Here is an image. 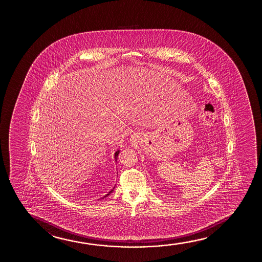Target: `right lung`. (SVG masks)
Listing matches in <instances>:
<instances>
[{"label": "right lung", "mask_w": 262, "mask_h": 262, "mask_svg": "<svg viewBox=\"0 0 262 262\" xmlns=\"http://www.w3.org/2000/svg\"><path fill=\"white\" fill-rule=\"evenodd\" d=\"M119 153H120V149H118V150L116 151V152H115V161H117V158H118ZM115 186L114 187V188H113V189H112V190H110V191H109V192H108V193L106 194V195H104V197L102 198V199H104V198H106V197H107V196H109V195H110V194H111L112 192H113V191H114V190H115Z\"/></svg>", "instance_id": "obj_1"}]
</instances>
